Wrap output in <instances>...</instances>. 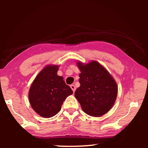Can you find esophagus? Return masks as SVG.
I'll use <instances>...</instances> for the list:
<instances>
[{
    "label": "esophagus",
    "mask_w": 148,
    "mask_h": 148,
    "mask_svg": "<svg viewBox=\"0 0 148 148\" xmlns=\"http://www.w3.org/2000/svg\"><path fill=\"white\" fill-rule=\"evenodd\" d=\"M71 87L72 91H73V92H74L75 91H76V87H75V86H74V85H71Z\"/></svg>",
    "instance_id": "esophagus-1"
}]
</instances>
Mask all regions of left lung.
<instances>
[{"label":"left lung","mask_w":148,"mask_h":148,"mask_svg":"<svg viewBox=\"0 0 148 148\" xmlns=\"http://www.w3.org/2000/svg\"><path fill=\"white\" fill-rule=\"evenodd\" d=\"M81 71L80 86L75 91V97L85 113L100 117L114 106L117 95V85L107 70L99 62L92 61L84 64L77 62Z\"/></svg>","instance_id":"left-lung-1"}]
</instances>
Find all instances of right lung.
I'll return each instance as SVG.
<instances>
[{"label": "right lung", "mask_w": 148, "mask_h": 148, "mask_svg": "<svg viewBox=\"0 0 148 148\" xmlns=\"http://www.w3.org/2000/svg\"><path fill=\"white\" fill-rule=\"evenodd\" d=\"M57 65H47L37 75L31 84L29 99L31 106L40 116L49 118L61 109L64 100L73 91L57 75Z\"/></svg>", "instance_id": "obj_1"}]
</instances>
